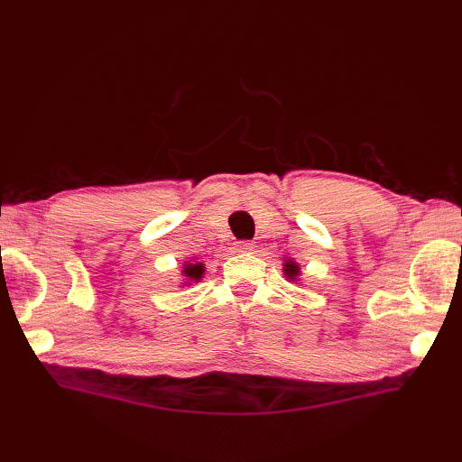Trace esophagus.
I'll return each instance as SVG.
<instances>
[{
    "label": "esophagus",
    "instance_id": "esophagus-1",
    "mask_svg": "<svg viewBox=\"0 0 462 462\" xmlns=\"http://www.w3.org/2000/svg\"><path fill=\"white\" fill-rule=\"evenodd\" d=\"M254 248H256V246H254V242H248V240H242V242L236 244V252H240V254H248Z\"/></svg>",
    "mask_w": 462,
    "mask_h": 462
}]
</instances>
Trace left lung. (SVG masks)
I'll use <instances>...</instances> for the list:
<instances>
[{
  "instance_id": "obj_1",
  "label": "left lung",
  "mask_w": 462,
  "mask_h": 462,
  "mask_svg": "<svg viewBox=\"0 0 462 462\" xmlns=\"http://www.w3.org/2000/svg\"><path fill=\"white\" fill-rule=\"evenodd\" d=\"M300 273H301V268L300 263L296 260H283V276H286L288 282H300Z\"/></svg>"
}]
</instances>
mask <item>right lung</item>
<instances>
[{"instance_id": "obj_1", "label": "right lung", "mask_w": 462, "mask_h": 462, "mask_svg": "<svg viewBox=\"0 0 462 462\" xmlns=\"http://www.w3.org/2000/svg\"><path fill=\"white\" fill-rule=\"evenodd\" d=\"M204 263L202 262H196V258L192 260H186L182 263V270H180V276L182 280V286H190V283H199L204 278Z\"/></svg>"}]
</instances>
